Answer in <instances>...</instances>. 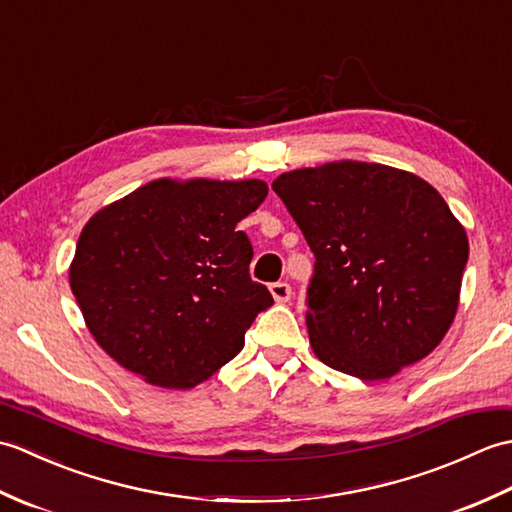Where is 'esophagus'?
<instances>
[{"mask_svg":"<svg viewBox=\"0 0 512 512\" xmlns=\"http://www.w3.org/2000/svg\"><path fill=\"white\" fill-rule=\"evenodd\" d=\"M270 292H273V297H275L277 303H286L292 295L290 284H286V281H275V284H270Z\"/></svg>","mask_w":512,"mask_h":512,"instance_id":"34e87169","label":"esophagus"}]
</instances>
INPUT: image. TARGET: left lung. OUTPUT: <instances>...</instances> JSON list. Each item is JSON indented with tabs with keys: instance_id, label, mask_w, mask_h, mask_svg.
Here are the masks:
<instances>
[{
	"instance_id": "obj_1",
	"label": "left lung",
	"mask_w": 512,
	"mask_h": 512,
	"mask_svg": "<svg viewBox=\"0 0 512 512\" xmlns=\"http://www.w3.org/2000/svg\"><path fill=\"white\" fill-rule=\"evenodd\" d=\"M273 191L317 259L306 306L319 361L383 380L433 352L469 262L442 195L413 173L352 160L284 173Z\"/></svg>"
}]
</instances>
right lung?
Instances as JSON below:
<instances>
[{"label":"right lung","instance_id":"1","mask_svg":"<svg viewBox=\"0 0 512 512\" xmlns=\"http://www.w3.org/2000/svg\"><path fill=\"white\" fill-rule=\"evenodd\" d=\"M262 180H154L85 224L70 286L92 336L147 383L189 389L244 347L273 295L250 279L237 231Z\"/></svg>","mask_w":512,"mask_h":512}]
</instances>
